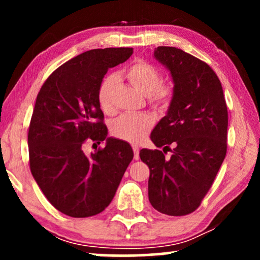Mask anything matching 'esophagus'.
I'll return each instance as SVG.
<instances>
[{
  "label": "esophagus",
  "mask_w": 260,
  "mask_h": 260,
  "mask_svg": "<svg viewBox=\"0 0 260 260\" xmlns=\"http://www.w3.org/2000/svg\"><path fill=\"white\" fill-rule=\"evenodd\" d=\"M133 150H134V158L135 159L140 158V148H138V145L134 144L133 145Z\"/></svg>",
  "instance_id": "obj_1"
}]
</instances>
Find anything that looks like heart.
Segmentation results:
<instances>
[{
	"instance_id": "obj_1",
	"label": "heart",
	"mask_w": 260,
	"mask_h": 260,
	"mask_svg": "<svg viewBox=\"0 0 260 260\" xmlns=\"http://www.w3.org/2000/svg\"><path fill=\"white\" fill-rule=\"evenodd\" d=\"M126 79L142 93L147 94L149 104L156 109H165L173 98V87L162 83L161 73L157 67L145 61H136L125 70ZM118 84V78L113 74L103 78L98 87V103L102 110L111 113L115 110L113 92ZM154 120L147 113L122 115L111 125V133L119 140L140 143L150 133Z\"/></svg>"
}]
</instances>
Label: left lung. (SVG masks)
Returning a JSON list of instances; mask_svg holds the SVG:
<instances>
[{
    "label": "left lung",
    "instance_id": "8db88e82",
    "mask_svg": "<svg viewBox=\"0 0 260 260\" xmlns=\"http://www.w3.org/2000/svg\"><path fill=\"white\" fill-rule=\"evenodd\" d=\"M154 56L170 71L173 99L150 135L163 151L142 149L140 157L150 169L152 207L167 215H187L200 206L225 159L227 105L218 76L205 61L167 46L156 48ZM166 150L172 151L170 158Z\"/></svg>",
    "mask_w": 260,
    "mask_h": 260
}]
</instances>
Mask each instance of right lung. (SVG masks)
<instances>
[{
	"label": "right lung",
	"mask_w": 260,
	"mask_h": 260,
	"mask_svg": "<svg viewBox=\"0 0 260 260\" xmlns=\"http://www.w3.org/2000/svg\"><path fill=\"white\" fill-rule=\"evenodd\" d=\"M133 48L91 49L58 67L38 93L28 130L29 167L42 193L73 218L104 211L134 158L126 142L108 137L98 87L109 69L126 61ZM107 141L90 156L86 141Z\"/></svg>",
	"instance_id": "1"
}]
</instances>
